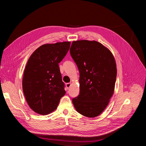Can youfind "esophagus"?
<instances>
[{
  "label": "esophagus",
  "instance_id": "esophagus-1",
  "mask_svg": "<svg viewBox=\"0 0 146 146\" xmlns=\"http://www.w3.org/2000/svg\"><path fill=\"white\" fill-rule=\"evenodd\" d=\"M66 88H68V89H69V88L70 87V86H71V83H68L66 84Z\"/></svg>",
  "mask_w": 146,
  "mask_h": 146
}]
</instances>
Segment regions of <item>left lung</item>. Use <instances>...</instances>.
<instances>
[{"instance_id": "1", "label": "left lung", "mask_w": 146, "mask_h": 146, "mask_svg": "<svg viewBox=\"0 0 146 146\" xmlns=\"http://www.w3.org/2000/svg\"><path fill=\"white\" fill-rule=\"evenodd\" d=\"M80 72V94L72 99L76 111L88 117L99 116L114 94L117 76L115 58L96 41H74L70 48Z\"/></svg>"}]
</instances>
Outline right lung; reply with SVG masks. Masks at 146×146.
<instances>
[{"mask_svg": "<svg viewBox=\"0 0 146 146\" xmlns=\"http://www.w3.org/2000/svg\"><path fill=\"white\" fill-rule=\"evenodd\" d=\"M70 41L45 44L30 55L24 69L23 90L33 111L41 115L56 109L65 94L58 63L67 54Z\"/></svg>", "mask_w": 146, "mask_h": 146, "instance_id": "add662e5", "label": "right lung"}]
</instances>
